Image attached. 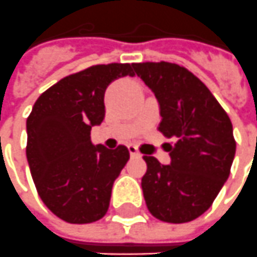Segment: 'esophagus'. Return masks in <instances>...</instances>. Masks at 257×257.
<instances>
[{
	"mask_svg": "<svg viewBox=\"0 0 257 257\" xmlns=\"http://www.w3.org/2000/svg\"><path fill=\"white\" fill-rule=\"evenodd\" d=\"M128 151H130V155H132V157H140L139 148L134 146V144H130V146H128Z\"/></svg>",
	"mask_w": 257,
	"mask_h": 257,
	"instance_id": "obj_1",
	"label": "esophagus"
}]
</instances>
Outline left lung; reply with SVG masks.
I'll return each instance as SVG.
<instances>
[{"mask_svg": "<svg viewBox=\"0 0 257 257\" xmlns=\"http://www.w3.org/2000/svg\"><path fill=\"white\" fill-rule=\"evenodd\" d=\"M133 68L158 99V130L176 139L168 148L169 165L144 155L146 204L164 222L193 221L211 207L229 176L236 150L232 123L210 89L185 67L148 61Z\"/></svg>", "mask_w": 257, "mask_h": 257, "instance_id": "1", "label": "left lung"}]
</instances>
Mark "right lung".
Wrapping results in <instances>:
<instances>
[{"instance_id": "right-lung-1", "label": "right lung", "mask_w": 257, "mask_h": 257, "mask_svg": "<svg viewBox=\"0 0 257 257\" xmlns=\"http://www.w3.org/2000/svg\"><path fill=\"white\" fill-rule=\"evenodd\" d=\"M134 75L133 64H98L67 75L44 91L26 120V157L36 190L54 215L70 224L100 220L113 182L130 158L125 146H93L92 125L105 117L106 88Z\"/></svg>"}]
</instances>
